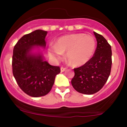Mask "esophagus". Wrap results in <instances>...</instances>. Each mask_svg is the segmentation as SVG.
I'll return each mask as SVG.
<instances>
[{"instance_id":"1","label":"esophagus","mask_w":127,"mask_h":127,"mask_svg":"<svg viewBox=\"0 0 127 127\" xmlns=\"http://www.w3.org/2000/svg\"><path fill=\"white\" fill-rule=\"evenodd\" d=\"M66 67H62L60 68V69H61V72H64V71L65 70H66Z\"/></svg>"}]
</instances>
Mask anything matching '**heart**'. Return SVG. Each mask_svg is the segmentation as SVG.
<instances>
[{"mask_svg": "<svg viewBox=\"0 0 127 127\" xmlns=\"http://www.w3.org/2000/svg\"><path fill=\"white\" fill-rule=\"evenodd\" d=\"M95 48L93 37L83 33H73L60 37L55 45L48 48L49 56L55 60L62 59L63 53L66 52L65 57L70 65L81 66L91 59Z\"/></svg>", "mask_w": 127, "mask_h": 127, "instance_id": "obj_1", "label": "heart"}]
</instances>
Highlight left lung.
Here are the masks:
<instances>
[{"label": "left lung", "instance_id": "1", "mask_svg": "<svg viewBox=\"0 0 127 127\" xmlns=\"http://www.w3.org/2000/svg\"><path fill=\"white\" fill-rule=\"evenodd\" d=\"M94 34L97 42L94 55L85 64L74 68L75 76L71 81L76 91L84 94L100 91L111 72V46L101 34L94 32Z\"/></svg>", "mask_w": 127, "mask_h": 127}]
</instances>
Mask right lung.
Returning <instances> with one entry per match:
<instances>
[{"instance_id": "1", "label": "right lung", "mask_w": 127, "mask_h": 127, "mask_svg": "<svg viewBox=\"0 0 127 127\" xmlns=\"http://www.w3.org/2000/svg\"><path fill=\"white\" fill-rule=\"evenodd\" d=\"M46 34L47 32L36 30L25 34L13 49V75L22 91L31 97H42L49 93L55 76L60 72L59 66H54L44 62L42 55L29 53L33 46L46 45Z\"/></svg>"}]
</instances>
